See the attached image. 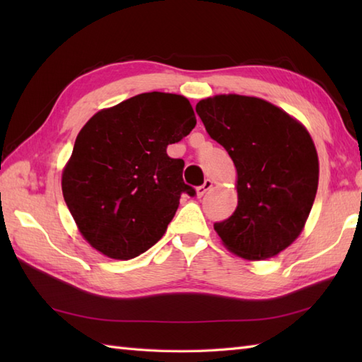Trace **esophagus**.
I'll use <instances>...</instances> for the list:
<instances>
[{
  "label": "esophagus",
  "instance_id": "34e87169",
  "mask_svg": "<svg viewBox=\"0 0 362 362\" xmlns=\"http://www.w3.org/2000/svg\"><path fill=\"white\" fill-rule=\"evenodd\" d=\"M211 187H213V182L210 179H206L201 187H197V189H196L197 191V197H202Z\"/></svg>",
  "mask_w": 362,
  "mask_h": 362
}]
</instances>
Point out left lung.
Here are the masks:
<instances>
[{
	"label": "left lung",
	"instance_id": "1",
	"mask_svg": "<svg viewBox=\"0 0 362 362\" xmlns=\"http://www.w3.org/2000/svg\"><path fill=\"white\" fill-rule=\"evenodd\" d=\"M196 112L238 173L236 210L214 230L243 258L275 257L302 232L316 199L319 160L310 134L259 98L219 95L199 101Z\"/></svg>",
	"mask_w": 362,
	"mask_h": 362
}]
</instances>
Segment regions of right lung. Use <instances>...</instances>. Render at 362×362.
I'll return each mask as SVG.
<instances>
[{"instance_id": "right-lung-1", "label": "right lung", "mask_w": 362, "mask_h": 362, "mask_svg": "<svg viewBox=\"0 0 362 362\" xmlns=\"http://www.w3.org/2000/svg\"><path fill=\"white\" fill-rule=\"evenodd\" d=\"M196 126L187 98L141 93L98 112L76 138L62 174L68 210L104 255L130 259L151 249L173 221L182 193V158L166 153Z\"/></svg>"}]
</instances>
